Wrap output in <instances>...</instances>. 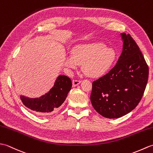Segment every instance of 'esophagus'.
<instances>
[{
  "mask_svg": "<svg viewBox=\"0 0 153 153\" xmlns=\"http://www.w3.org/2000/svg\"><path fill=\"white\" fill-rule=\"evenodd\" d=\"M81 83L80 80H77V79H74L72 81V86L74 87L77 85H78L79 84Z\"/></svg>",
  "mask_w": 153,
  "mask_h": 153,
  "instance_id": "obj_1",
  "label": "esophagus"
}]
</instances>
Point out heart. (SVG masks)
Wrapping results in <instances>:
<instances>
[{
  "mask_svg": "<svg viewBox=\"0 0 153 153\" xmlns=\"http://www.w3.org/2000/svg\"><path fill=\"white\" fill-rule=\"evenodd\" d=\"M117 57L114 48L107 47L102 43H93L74 47L71 56L66 58L64 64L70 69H76L79 64H82V70L87 76L99 78L111 70Z\"/></svg>",
  "mask_w": 153,
  "mask_h": 153,
  "instance_id": "heart-1",
  "label": "heart"
}]
</instances>
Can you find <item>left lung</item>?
<instances>
[{
	"instance_id": "8db88e82",
	"label": "left lung",
	"mask_w": 153,
	"mask_h": 153,
	"mask_svg": "<svg viewBox=\"0 0 153 153\" xmlns=\"http://www.w3.org/2000/svg\"><path fill=\"white\" fill-rule=\"evenodd\" d=\"M122 52L116 66L105 76L93 82L91 102L99 114L118 118L137 106L143 95L149 67L135 41L120 33Z\"/></svg>"
}]
</instances>
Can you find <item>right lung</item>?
<instances>
[{"label":"right lung","mask_w":153,"mask_h":153,"mask_svg":"<svg viewBox=\"0 0 153 153\" xmlns=\"http://www.w3.org/2000/svg\"><path fill=\"white\" fill-rule=\"evenodd\" d=\"M71 85L72 83L70 77L64 75H60L57 77L53 87L45 95L37 98L20 95L19 98L27 108L33 110L37 114H51L62 105Z\"/></svg>","instance_id":"right-lung-1"}]
</instances>
